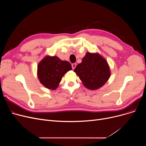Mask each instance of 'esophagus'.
I'll return each instance as SVG.
<instances>
[{
	"label": "esophagus",
	"mask_w": 146,
	"mask_h": 146,
	"mask_svg": "<svg viewBox=\"0 0 146 146\" xmlns=\"http://www.w3.org/2000/svg\"><path fill=\"white\" fill-rule=\"evenodd\" d=\"M72 68H73V69H74L75 67H76V63H73V64H72Z\"/></svg>",
	"instance_id": "1"
}]
</instances>
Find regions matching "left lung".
<instances>
[{"label":"left lung","mask_w":146,"mask_h":146,"mask_svg":"<svg viewBox=\"0 0 146 146\" xmlns=\"http://www.w3.org/2000/svg\"><path fill=\"white\" fill-rule=\"evenodd\" d=\"M83 85L90 90L101 88L108 80L111 72L106 60L98 53L87 52L82 63L74 68Z\"/></svg>","instance_id":"8db88e82"}]
</instances>
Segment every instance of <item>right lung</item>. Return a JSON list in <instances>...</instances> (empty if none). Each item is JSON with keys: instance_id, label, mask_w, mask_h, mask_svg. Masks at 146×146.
<instances>
[{"instance_id": "right-lung-1", "label": "right lung", "mask_w": 146, "mask_h": 146, "mask_svg": "<svg viewBox=\"0 0 146 146\" xmlns=\"http://www.w3.org/2000/svg\"><path fill=\"white\" fill-rule=\"evenodd\" d=\"M72 70L71 64L60 60L57 56H45L38 63L37 76L40 83L46 88L55 90L63 76Z\"/></svg>"}]
</instances>
